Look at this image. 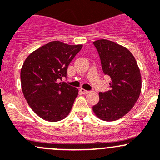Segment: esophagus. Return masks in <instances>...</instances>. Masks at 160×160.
Segmentation results:
<instances>
[{"label":"esophagus","instance_id":"1","mask_svg":"<svg viewBox=\"0 0 160 160\" xmlns=\"http://www.w3.org/2000/svg\"><path fill=\"white\" fill-rule=\"evenodd\" d=\"M80 92H81L82 93H83V94H87L88 92H89V91L86 90V89H82H82H80Z\"/></svg>","mask_w":160,"mask_h":160}]
</instances>
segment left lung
Segmentation results:
<instances>
[{"instance_id": "left-lung-1", "label": "left lung", "mask_w": 160, "mask_h": 160, "mask_svg": "<svg viewBox=\"0 0 160 160\" xmlns=\"http://www.w3.org/2000/svg\"><path fill=\"white\" fill-rule=\"evenodd\" d=\"M100 56L103 71L111 77L109 90L100 92V100L92 107L96 116L104 121H115L134 106L141 91V76L130 50L112 41L93 42Z\"/></svg>"}]
</instances>
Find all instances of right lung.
<instances>
[{"mask_svg":"<svg viewBox=\"0 0 160 160\" xmlns=\"http://www.w3.org/2000/svg\"><path fill=\"white\" fill-rule=\"evenodd\" d=\"M82 45L51 42L30 53L21 68V87L29 106L40 118L57 122L69 115L78 89L65 82L71 60Z\"/></svg>","mask_w":160,"mask_h":160,"instance_id":"obj_1","label":"right lung"}]
</instances>
